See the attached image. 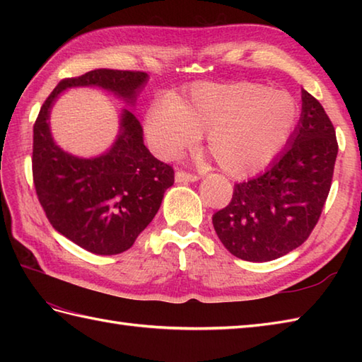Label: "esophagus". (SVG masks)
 <instances>
[{
  "label": "esophagus",
  "instance_id": "obj_1",
  "mask_svg": "<svg viewBox=\"0 0 362 362\" xmlns=\"http://www.w3.org/2000/svg\"><path fill=\"white\" fill-rule=\"evenodd\" d=\"M196 180H199V175H196L193 173L183 171V169H180V171L175 173V182L177 183H188V182H196Z\"/></svg>",
  "mask_w": 362,
  "mask_h": 362
}]
</instances>
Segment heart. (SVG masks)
<instances>
[{
	"instance_id": "obj_1",
	"label": "heart",
	"mask_w": 362,
	"mask_h": 362,
	"mask_svg": "<svg viewBox=\"0 0 362 362\" xmlns=\"http://www.w3.org/2000/svg\"><path fill=\"white\" fill-rule=\"evenodd\" d=\"M298 121L296 99L264 83H199L187 101L156 105L146 117L153 148L173 158L206 134V149L232 175L267 166L288 143Z\"/></svg>"
}]
</instances>
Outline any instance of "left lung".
Here are the masks:
<instances>
[{
    "label": "left lung",
    "instance_id": "left-lung-1",
    "mask_svg": "<svg viewBox=\"0 0 362 362\" xmlns=\"http://www.w3.org/2000/svg\"><path fill=\"white\" fill-rule=\"evenodd\" d=\"M302 117L289 148L263 174L235 185L232 201L213 214L224 247L245 261H271L302 245L332 188L337 140L324 107L302 91Z\"/></svg>",
    "mask_w": 362,
    "mask_h": 362
}]
</instances>
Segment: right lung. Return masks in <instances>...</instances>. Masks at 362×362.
<instances>
[{"mask_svg": "<svg viewBox=\"0 0 362 362\" xmlns=\"http://www.w3.org/2000/svg\"><path fill=\"white\" fill-rule=\"evenodd\" d=\"M146 78L143 71L101 68L62 79L34 124L33 179L38 202L59 233L98 255L132 247L174 183V169L146 148L143 127L132 112L122 113L118 140L105 156L78 158L52 141L49 109L59 93L78 86L103 87L134 104Z\"/></svg>", "mask_w": 362, "mask_h": 362, "instance_id": "right-lung-1", "label": "right lung"}]
</instances>
